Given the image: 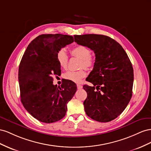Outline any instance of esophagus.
Here are the masks:
<instances>
[{"instance_id": "1", "label": "esophagus", "mask_w": 151, "mask_h": 151, "mask_svg": "<svg viewBox=\"0 0 151 151\" xmlns=\"http://www.w3.org/2000/svg\"><path fill=\"white\" fill-rule=\"evenodd\" d=\"M83 88V86L81 85L80 84H77V88L78 89H81Z\"/></svg>"}]
</instances>
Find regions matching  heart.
<instances>
[{
    "label": "heart",
    "mask_w": 151,
    "mask_h": 151,
    "mask_svg": "<svg viewBox=\"0 0 151 151\" xmlns=\"http://www.w3.org/2000/svg\"><path fill=\"white\" fill-rule=\"evenodd\" d=\"M71 54L73 56L81 60L80 68L91 69L95 64V59L90 54L88 48L83 45L76 46L71 50ZM57 61L59 66L63 69H66L68 64V57L66 52L64 50H60L57 54ZM87 73L83 69L78 71H68L64 77L66 80H70L75 83H80L81 79L86 76Z\"/></svg>",
    "instance_id": "obj_1"
}]
</instances>
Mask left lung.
Instances as JSON below:
<instances>
[{
  "label": "left lung",
  "mask_w": 151,
  "mask_h": 151,
  "mask_svg": "<svg viewBox=\"0 0 151 151\" xmlns=\"http://www.w3.org/2000/svg\"><path fill=\"white\" fill-rule=\"evenodd\" d=\"M75 42L93 50L96 61L83 85L87 97L86 114L99 122H109L122 113L132 96L133 69L126 52L113 38L103 35H75Z\"/></svg>",
  "instance_id": "left-lung-1"
}]
</instances>
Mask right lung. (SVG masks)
I'll return each mask as SVG.
<instances>
[{
    "instance_id": "add662e5",
    "label": "right lung",
    "mask_w": 151,
    "mask_h": 151,
    "mask_svg": "<svg viewBox=\"0 0 151 151\" xmlns=\"http://www.w3.org/2000/svg\"><path fill=\"white\" fill-rule=\"evenodd\" d=\"M74 42L73 37L43 34L32 40L19 66L21 101L28 113L45 123L58 122L67 111V104L76 91V85L65 80L61 87L53 85V75L61 73L57 54Z\"/></svg>"
}]
</instances>
